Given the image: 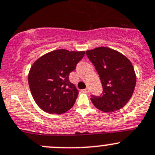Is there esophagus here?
<instances>
[{"mask_svg": "<svg viewBox=\"0 0 155 155\" xmlns=\"http://www.w3.org/2000/svg\"><path fill=\"white\" fill-rule=\"evenodd\" d=\"M82 92H84V93H86V94H88L89 89L88 88H85V89H84V90H82Z\"/></svg>", "mask_w": 155, "mask_h": 155, "instance_id": "34e87169", "label": "esophagus"}]
</instances>
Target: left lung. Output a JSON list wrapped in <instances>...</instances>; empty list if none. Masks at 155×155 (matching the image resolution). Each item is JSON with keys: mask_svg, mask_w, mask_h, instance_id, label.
I'll return each instance as SVG.
<instances>
[{"mask_svg": "<svg viewBox=\"0 0 155 155\" xmlns=\"http://www.w3.org/2000/svg\"><path fill=\"white\" fill-rule=\"evenodd\" d=\"M86 54L95 67L103 88L100 96L91 95L94 106L107 113L123 108L136 85L131 61L122 53L105 47L87 50Z\"/></svg>", "mask_w": 155, "mask_h": 155, "instance_id": "8db88e82", "label": "left lung"}]
</instances>
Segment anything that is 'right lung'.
Listing matches in <instances>:
<instances>
[{
	"instance_id": "1",
	"label": "right lung",
	"mask_w": 155,
	"mask_h": 155,
	"mask_svg": "<svg viewBox=\"0 0 155 155\" xmlns=\"http://www.w3.org/2000/svg\"><path fill=\"white\" fill-rule=\"evenodd\" d=\"M84 53L61 49L44 55L33 63L29 72V86L41 110L61 114L73 106L79 91L70 82L69 75Z\"/></svg>"
}]
</instances>
